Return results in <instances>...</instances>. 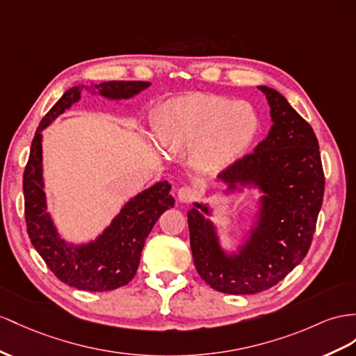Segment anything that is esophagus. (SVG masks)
<instances>
[{
	"instance_id": "34e87169",
	"label": "esophagus",
	"mask_w": 356,
	"mask_h": 356,
	"mask_svg": "<svg viewBox=\"0 0 356 356\" xmlns=\"http://www.w3.org/2000/svg\"><path fill=\"white\" fill-rule=\"evenodd\" d=\"M177 197H179V202L181 203H191L197 198V191L191 186H181L177 191Z\"/></svg>"
}]
</instances>
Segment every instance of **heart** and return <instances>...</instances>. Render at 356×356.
I'll return each instance as SVG.
<instances>
[{
    "label": "heart",
    "instance_id": "1",
    "mask_svg": "<svg viewBox=\"0 0 356 356\" xmlns=\"http://www.w3.org/2000/svg\"><path fill=\"white\" fill-rule=\"evenodd\" d=\"M260 118L245 100L193 93L162 104L154 118V134L163 149L179 153L191 149L203 170L229 167L256 140Z\"/></svg>",
    "mask_w": 356,
    "mask_h": 356
}]
</instances>
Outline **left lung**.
<instances>
[{
	"mask_svg": "<svg viewBox=\"0 0 356 356\" xmlns=\"http://www.w3.org/2000/svg\"><path fill=\"white\" fill-rule=\"evenodd\" d=\"M272 117L268 136L218 175L234 184H254L263 191L257 229L238 256L220 250L207 207L195 203L188 212L191 251L198 275L212 289L230 295L268 290L304 260L321 212L325 175L313 127L277 90L261 86Z\"/></svg>",
	"mask_w": 356,
	"mask_h": 356,
	"instance_id": "8db88e82",
	"label": "left lung"
}]
</instances>
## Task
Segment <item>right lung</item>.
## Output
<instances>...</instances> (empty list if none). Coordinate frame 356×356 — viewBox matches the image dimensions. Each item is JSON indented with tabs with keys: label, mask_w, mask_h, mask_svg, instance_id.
<instances>
[{
	"label": "right lung",
	"mask_w": 356,
	"mask_h": 356,
	"mask_svg": "<svg viewBox=\"0 0 356 356\" xmlns=\"http://www.w3.org/2000/svg\"><path fill=\"white\" fill-rule=\"evenodd\" d=\"M149 86L145 81H108L95 88L105 97L126 99ZM83 87L69 88L35 131L24 171L25 222L33 247L60 281L86 291H108L126 286L135 277L145 239L159 216L175 206V198L170 195L171 186L167 181H159L131 200L95 242L74 247L60 238L44 202L40 132L76 102Z\"/></svg>",
	"instance_id": "1"
}]
</instances>
